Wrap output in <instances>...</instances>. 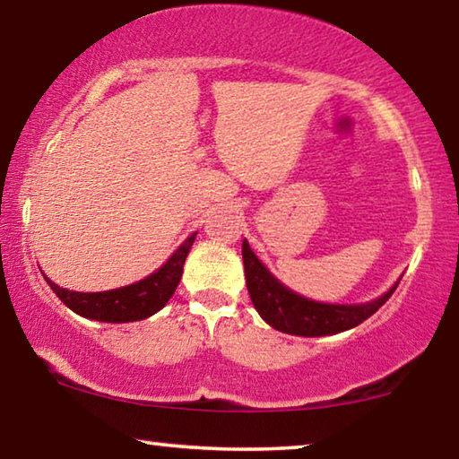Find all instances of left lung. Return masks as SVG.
<instances>
[{
	"mask_svg": "<svg viewBox=\"0 0 459 459\" xmlns=\"http://www.w3.org/2000/svg\"><path fill=\"white\" fill-rule=\"evenodd\" d=\"M242 258L246 285H248L250 300L271 327L290 335L302 337H321L335 335L348 331L375 312L389 300L397 288V281L381 298L364 304H325L315 302L308 298L298 296L296 291L285 288L281 281L269 273V269L258 261L255 252L250 250L248 242H242Z\"/></svg>",
	"mask_w": 459,
	"mask_h": 459,
	"instance_id": "obj_1",
	"label": "left lung"
}]
</instances>
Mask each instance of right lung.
I'll list each match as a JSON object with an SVG mask.
<instances>
[{"mask_svg": "<svg viewBox=\"0 0 459 459\" xmlns=\"http://www.w3.org/2000/svg\"><path fill=\"white\" fill-rule=\"evenodd\" d=\"M195 236L196 234L186 238V242L168 258V263L161 269H157L155 273L141 279V281L124 285V288L109 291H72L59 288L49 277H45V281L56 291L59 300L70 310H74L76 315L103 323L143 321V318L161 310L169 298L174 296L178 283L182 279L184 261L192 248Z\"/></svg>", "mask_w": 459, "mask_h": 459, "instance_id": "right-lung-1", "label": "right lung"}]
</instances>
